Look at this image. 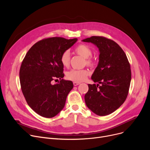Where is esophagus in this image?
I'll use <instances>...</instances> for the list:
<instances>
[{"mask_svg":"<svg viewBox=\"0 0 150 150\" xmlns=\"http://www.w3.org/2000/svg\"><path fill=\"white\" fill-rule=\"evenodd\" d=\"M80 84V83H79V82H74V86H78V85H79Z\"/></svg>","mask_w":150,"mask_h":150,"instance_id":"34e87169","label":"esophagus"}]
</instances>
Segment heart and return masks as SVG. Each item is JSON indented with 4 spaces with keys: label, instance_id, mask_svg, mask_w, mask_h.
I'll list each match as a JSON object with an SVG mask.
<instances>
[{
    "label": "heart",
    "instance_id": "obj_1",
    "mask_svg": "<svg viewBox=\"0 0 150 150\" xmlns=\"http://www.w3.org/2000/svg\"><path fill=\"white\" fill-rule=\"evenodd\" d=\"M75 53L84 58V64L89 66H93L96 64V61L91 57L92 51L90 47L86 44L78 45L75 49ZM60 61L62 65L67 67L70 65V54L69 50H66L62 53L60 57ZM90 72L88 69L70 70L67 74V79L75 82H81L84 81L86 77L89 75Z\"/></svg>",
    "mask_w": 150,
    "mask_h": 150
}]
</instances>
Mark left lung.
Returning a JSON list of instances; mask_svg holds the SVG:
<instances>
[{
    "mask_svg": "<svg viewBox=\"0 0 150 150\" xmlns=\"http://www.w3.org/2000/svg\"><path fill=\"white\" fill-rule=\"evenodd\" d=\"M83 42L95 44L99 50V62L85 94L86 106L96 114L105 116L114 112L127 98L131 80L129 62L115 42L103 36H92ZM101 83L100 86L99 84Z\"/></svg>",
    "mask_w": 150,
    "mask_h": 150,
    "instance_id": "left-lung-1",
    "label": "left lung"
}]
</instances>
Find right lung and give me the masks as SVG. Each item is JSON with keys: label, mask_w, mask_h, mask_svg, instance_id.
Wrapping results in <instances>:
<instances>
[{"label": "right lung", "mask_w": 150, "mask_h": 150, "mask_svg": "<svg viewBox=\"0 0 150 150\" xmlns=\"http://www.w3.org/2000/svg\"><path fill=\"white\" fill-rule=\"evenodd\" d=\"M76 41V38H45L35 43L23 58L19 71L22 92L28 106L39 115L52 118L64 108L74 84L63 79L60 57ZM57 78L60 81L52 85Z\"/></svg>", "instance_id": "obj_1"}]
</instances>
